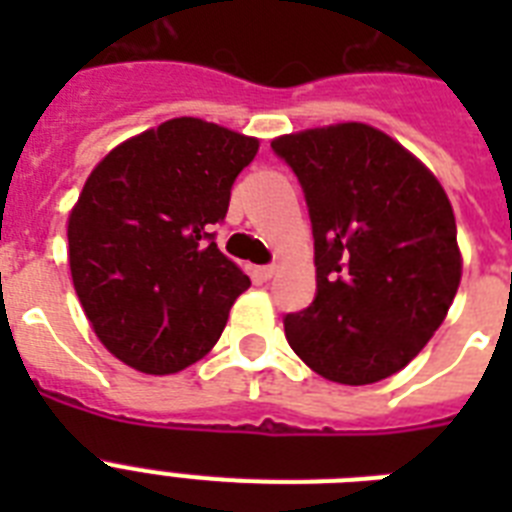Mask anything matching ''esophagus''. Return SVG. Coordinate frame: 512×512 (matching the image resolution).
<instances>
[{"label": "esophagus", "instance_id": "34e87169", "mask_svg": "<svg viewBox=\"0 0 512 512\" xmlns=\"http://www.w3.org/2000/svg\"><path fill=\"white\" fill-rule=\"evenodd\" d=\"M276 271H279V268H276V265H263V268H257V276H260V279L263 281H268V279H273V276H276Z\"/></svg>", "mask_w": 512, "mask_h": 512}]
</instances>
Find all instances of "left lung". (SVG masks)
Instances as JSON below:
<instances>
[{"label":"left lung","mask_w":512,"mask_h":512,"mask_svg":"<svg viewBox=\"0 0 512 512\" xmlns=\"http://www.w3.org/2000/svg\"><path fill=\"white\" fill-rule=\"evenodd\" d=\"M313 225L316 300L287 342L340 385L380 382L444 324L462 279L452 201L398 140L361 122L281 135Z\"/></svg>","instance_id":"1"}]
</instances>
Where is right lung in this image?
<instances>
[{
	"label": "right lung",
	"mask_w": 512,
	"mask_h": 512,
	"mask_svg": "<svg viewBox=\"0 0 512 512\" xmlns=\"http://www.w3.org/2000/svg\"><path fill=\"white\" fill-rule=\"evenodd\" d=\"M260 140L180 116L111 148L68 215V265L98 340L143 374L215 348L249 276L212 241Z\"/></svg>",
	"instance_id": "obj_1"
}]
</instances>
